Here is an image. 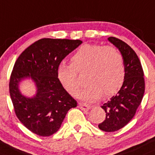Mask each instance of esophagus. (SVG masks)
Returning a JSON list of instances; mask_svg holds the SVG:
<instances>
[{"mask_svg": "<svg viewBox=\"0 0 155 155\" xmlns=\"http://www.w3.org/2000/svg\"><path fill=\"white\" fill-rule=\"evenodd\" d=\"M79 107H80V109H81L82 110H84V111H88V110L91 109V107L88 105H87V104H79Z\"/></svg>", "mask_w": 155, "mask_h": 155, "instance_id": "obj_1", "label": "esophagus"}]
</instances>
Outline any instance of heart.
I'll use <instances>...</instances> for the list:
<instances>
[{
	"mask_svg": "<svg viewBox=\"0 0 155 155\" xmlns=\"http://www.w3.org/2000/svg\"><path fill=\"white\" fill-rule=\"evenodd\" d=\"M84 71V81L87 84L79 92L78 97L87 102L97 101L102 94L104 97L113 95L125 80L123 56L112 46L82 45L71 57V64L62 63L58 66L57 77L64 90L75 96L80 86L76 72Z\"/></svg>",
	"mask_w": 155,
	"mask_h": 155,
	"instance_id": "heart-1",
	"label": "heart"
}]
</instances>
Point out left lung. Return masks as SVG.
<instances>
[{
  "mask_svg": "<svg viewBox=\"0 0 155 155\" xmlns=\"http://www.w3.org/2000/svg\"><path fill=\"white\" fill-rule=\"evenodd\" d=\"M108 41L120 51L125 67V80L116 96L102 106L106 119L99 129L112 132L122 129L132 120L145 93L144 72L138 55L128 44L116 37Z\"/></svg>",
  "mask_w": 155,
  "mask_h": 155,
  "instance_id": "left-lung-1",
  "label": "left lung"
}]
</instances>
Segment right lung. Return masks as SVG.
<instances>
[{
  "label": "right lung",
  "mask_w": 155,
  "mask_h": 155,
  "mask_svg": "<svg viewBox=\"0 0 155 155\" xmlns=\"http://www.w3.org/2000/svg\"><path fill=\"white\" fill-rule=\"evenodd\" d=\"M81 40L39 39L29 45L16 61L10 79V95L19 120L39 136H50L60 129L68 111L77 101L61 86L57 68ZM35 83L36 94L29 97L19 90L23 80Z\"/></svg>",
  "instance_id": "right-lung-1"
}]
</instances>
